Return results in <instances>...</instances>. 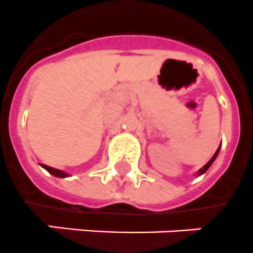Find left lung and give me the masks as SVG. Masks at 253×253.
Segmentation results:
<instances>
[{
    "mask_svg": "<svg viewBox=\"0 0 253 253\" xmlns=\"http://www.w3.org/2000/svg\"><path fill=\"white\" fill-rule=\"evenodd\" d=\"M218 152H219V148H218V149H217V152H215L214 155H213V157H212V159L209 160V161L207 162V164H205V165L203 166V168H201L200 170H199V173H198L199 175H201V174H204L205 171H207V170H208L209 168H211V165H212V164H213V161H214V160H215V157H217V155H218Z\"/></svg>",
    "mask_w": 253,
    "mask_h": 253,
    "instance_id": "obj_1",
    "label": "left lung"
}]
</instances>
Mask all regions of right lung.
Listing matches in <instances>:
<instances>
[{"mask_svg":"<svg viewBox=\"0 0 253 253\" xmlns=\"http://www.w3.org/2000/svg\"><path fill=\"white\" fill-rule=\"evenodd\" d=\"M41 166L44 168V169H46L50 174H53L54 176H58V178H66V176H69V174H66L65 171H62V170H58V169H54V168H50V166L48 165H44V164H41Z\"/></svg>","mask_w":253,"mask_h":253,"instance_id":"obj_1","label":"right lung"}]
</instances>
